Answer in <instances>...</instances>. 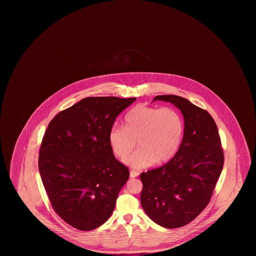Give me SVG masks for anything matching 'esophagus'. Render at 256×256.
<instances>
[{
	"label": "esophagus",
	"instance_id": "1",
	"mask_svg": "<svg viewBox=\"0 0 256 256\" xmlns=\"http://www.w3.org/2000/svg\"><path fill=\"white\" fill-rule=\"evenodd\" d=\"M139 176V172H136V170H130V178H136V176Z\"/></svg>",
	"mask_w": 256,
	"mask_h": 256
}]
</instances>
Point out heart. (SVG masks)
<instances>
[{
  "label": "heart",
  "instance_id": "b5f03b06",
  "mask_svg": "<svg viewBox=\"0 0 256 256\" xmlns=\"http://www.w3.org/2000/svg\"><path fill=\"white\" fill-rule=\"evenodd\" d=\"M124 126L114 124L108 132L113 154L124 159L138 142L140 148L124 159V163L142 170L172 158L182 144L183 121L180 114L170 106L156 108L137 104L124 116Z\"/></svg>",
  "mask_w": 256,
  "mask_h": 256
}]
</instances>
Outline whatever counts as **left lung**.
<instances>
[{"label": "left lung", "mask_w": 256, "mask_h": 256, "mask_svg": "<svg viewBox=\"0 0 256 256\" xmlns=\"http://www.w3.org/2000/svg\"><path fill=\"white\" fill-rule=\"evenodd\" d=\"M154 100L170 102L182 111L184 132L169 162L140 174V200L154 222L176 228L192 222L206 207L222 170L224 152L218 128L206 110L176 95H159Z\"/></svg>", "instance_id": "obj_1"}]
</instances>
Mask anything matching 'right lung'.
Returning a JSON list of instances; mask_svg holds the SVG:
<instances>
[{"label":"right lung","instance_id":"add662e5","mask_svg":"<svg viewBox=\"0 0 256 256\" xmlns=\"http://www.w3.org/2000/svg\"><path fill=\"white\" fill-rule=\"evenodd\" d=\"M135 98H84L60 112L44 134L39 152L41 180L54 211L80 230L110 219L128 169L115 158L108 132Z\"/></svg>","mask_w":256,"mask_h":256}]
</instances>
